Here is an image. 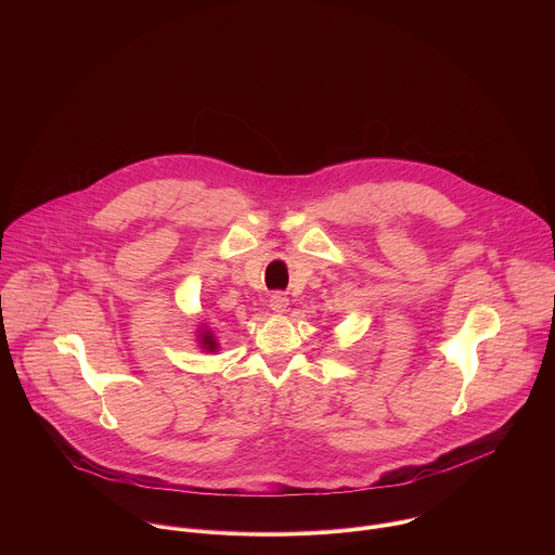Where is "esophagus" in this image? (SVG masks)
Here are the masks:
<instances>
[{"instance_id": "esophagus-1", "label": "esophagus", "mask_w": 555, "mask_h": 555, "mask_svg": "<svg viewBox=\"0 0 555 555\" xmlns=\"http://www.w3.org/2000/svg\"><path fill=\"white\" fill-rule=\"evenodd\" d=\"M287 305H289V298H287L285 294L276 292V294L270 296V309H272L274 313H285V311H287Z\"/></svg>"}]
</instances>
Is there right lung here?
<instances>
[{
  "instance_id": "right-lung-1",
  "label": "right lung",
  "mask_w": 555,
  "mask_h": 555,
  "mask_svg": "<svg viewBox=\"0 0 555 555\" xmlns=\"http://www.w3.org/2000/svg\"><path fill=\"white\" fill-rule=\"evenodd\" d=\"M197 332H199V334H197V345H199V349H204V351H208V353H215V351L219 349V343H217L215 334H212L206 325H202Z\"/></svg>"
}]
</instances>
